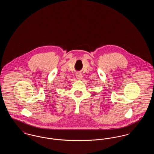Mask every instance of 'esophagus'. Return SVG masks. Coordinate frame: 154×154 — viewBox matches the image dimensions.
<instances>
[{"instance_id":"34e87169","label":"esophagus","mask_w":154,"mask_h":154,"mask_svg":"<svg viewBox=\"0 0 154 154\" xmlns=\"http://www.w3.org/2000/svg\"><path fill=\"white\" fill-rule=\"evenodd\" d=\"M76 77H77V78L78 79H81L82 78V75L81 73L79 72V73H76Z\"/></svg>"}]
</instances>
